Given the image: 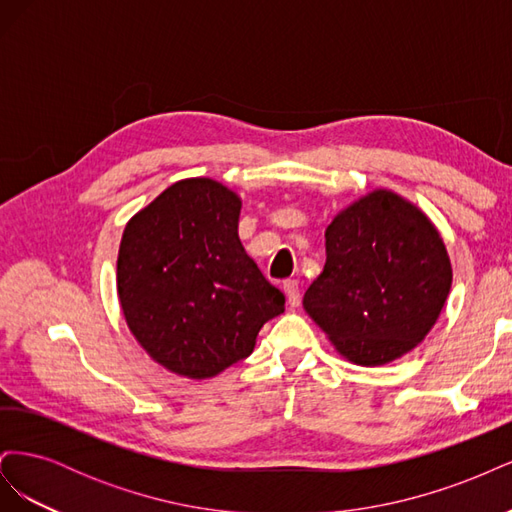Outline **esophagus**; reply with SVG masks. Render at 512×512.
<instances>
[{
	"label": "esophagus",
	"instance_id": "obj_1",
	"mask_svg": "<svg viewBox=\"0 0 512 512\" xmlns=\"http://www.w3.org/2000/svg\"><path fill=\"white\" fill-rule=\"evenodd\" d=\"M282 290H284V294H286V301H288L290 307H297V305L301 303V292H299V284H297V282H294V280L284 282Z\"/></svg>",
	"mask_w": 512,
	"mask_h": 512
}]
</instances>
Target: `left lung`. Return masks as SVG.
<instances>
[{"mask_svg":"<svg viewBox=\"0 0 512 512\" xmlns=\"http://www.w3.org/2000/svg\"><path fill=\"white\" fill-rule=\"evenodd\" d=\"M324 237L327 262L303 307L337 354L376 367L414 350L453 284L451 258L427 213L376 188L339 211Z\"/></svg>","mask_w":512,"mask_h":512,"instance_id":"1","label":"left lung"}]
</instances>
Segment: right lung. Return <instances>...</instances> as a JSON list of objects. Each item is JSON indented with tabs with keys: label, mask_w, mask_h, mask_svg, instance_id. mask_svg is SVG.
Masks as SVG:
<instances>
[{
	"label": "right lung",
	"mask_w": 512,
	"mask_h": 512,
	"mask_svg": "<svg viewBox=\"0 0 512 512\" xmlns=\"http://www.w3.org/2000/svg\"><path fill=\"white\" fill-rule=\"evenodd\" d=\"M241 196L209 177L181 179L134 213L117 254L128 329L170 374L207 380L250 356L284 312L239 241Z\"/></svg>",
	"instance_id": "1"
}]
</instances>
